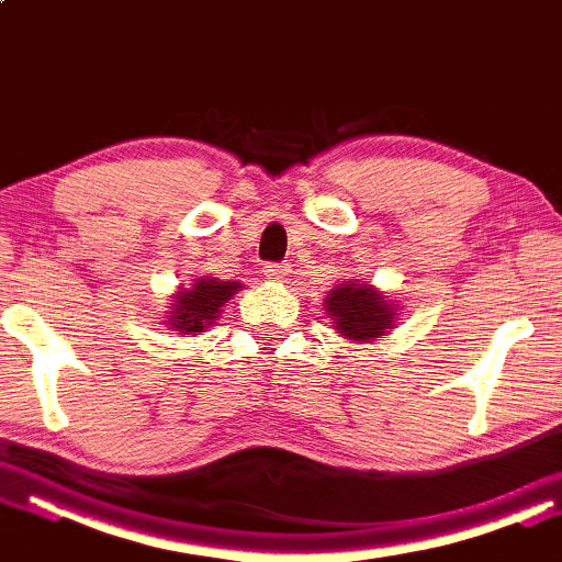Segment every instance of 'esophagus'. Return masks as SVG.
Masks as SVG:
<instances>
[{
  "label": "esophagus",
  "instance_id": "34e87169",
  "mask_svg": "<svg viewBox=\"0 0 562 562\" xmlns=\"http://www.w3.org/2000/svg\"><path fill=\"white\" fill-rule=\"evenodd\" d=\"M265 278L267 280H272V282H284L292 274V270H290V265H284V262H270V265H265Z\"/></svg>",
  "mask_w": 562,
  "mask_h": 562
}]
</instances>
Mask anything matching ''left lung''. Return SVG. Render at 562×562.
<instances>
[{"label": "left lung", "mask_w": 562, "mask_h": 562, "mask_svg": "<svg viewBox=\"0 0 562 562\" xmlns=\"http://www.w3.org/2000/svg\"><path fill=\"white\" fill-rule=\"evenodd\" d=\"M325 315L333 321V328L342 338L356 342H368L381 338L396 323L398 307L391 303L389 295L375 290L373 284L342 282L325 295Z\"/></svg>", "instance_id": "obj_1"}]
</instances>
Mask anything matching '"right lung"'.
Listing matches in <instances>:
<instances>
[{
  "label": "right lung",
  "instance_id": "obj_1",
  "mask_svg": "<svg viewBox=\"0 0 562 562\" xmlns=\"http://www.w3.org/2000/svg\"><path fill=\"white\" fill-rule=\"evenodd\" d=\"M239 282H224L204 274L191 288L176 292L171 310L166 313L169 315L166 323L181 335H201L220 317L224 303H229L234 292H239Z\"/></svg>",
  "mask_w": 562,
  "mask_h": 562
}]
</instances>
